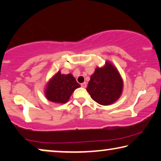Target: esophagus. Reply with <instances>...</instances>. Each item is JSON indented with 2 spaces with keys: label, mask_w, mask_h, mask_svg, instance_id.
Masks as SVG:
<instances>
[{
  "label": "esophagus",
  "mask_w": 161,
  "mask_h": 161,
  "mask_svg": "<svg viewBox=\"0 0 161 161\" xmlns=\"http://www.w3.org/2000/svg\"><path fill=\"white\" fill-rule=\"evenodd\" d=\"M80 86H81V87H82V88H86V86H87V84H86V82H84L83 83H81Z\"/></svg>",
  "instance_id": "34e87169"
}]
</instances>
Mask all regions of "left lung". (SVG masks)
<instances>
[{"instance_id": "left-lung-1", "label": "left lung", "mask_w": 161, "mask_h": 161, "mask_svg": "<svg viewBox=\"0 0 161 161\" xmlns=\"http://www.w3.org/2000/svg\"><path fill=\"white\" fill-rule=\"evenodd\" d=\"M122 79L117 69L109 63L102 68H97L91 76L87 91L91 97L101 105H109L121 96Z\"/></svg>"}]
</instances>
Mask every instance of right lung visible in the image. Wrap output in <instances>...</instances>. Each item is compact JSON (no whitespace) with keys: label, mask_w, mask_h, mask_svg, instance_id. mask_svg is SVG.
<instances>
[{"label":"right lung","mask_w":161,"mask_h":161,"mask_svg":"<svg viewBox=\"0 0 161 161\" xmlns=\"http://www.w3.org/2000/svg\"><path fill=\"white\" fill-rule=\"evenodd\" d=\"M79 87L80 86L71 74L64 75L59 71L49 81L45 95L52 102L65 103L69 100L73 91Z\"/></svg>","instance_id":"add662e5"}]
</instances>
